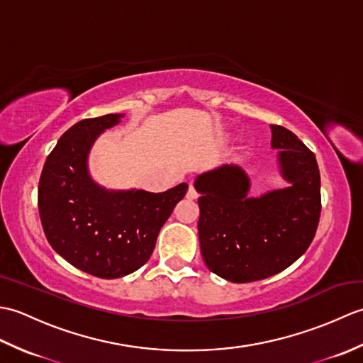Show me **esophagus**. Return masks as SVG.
Returning <instances> with one entry per match:
<instances>
[{"label": "esophagus", "instance_id": "34e87169", "mask_svg": "<svg viewBox=\"0 0 363 363\" xmlns=\"http://www.w3.org/2000/svg\"><path fill=\"white\" fill-rule=\"evenodd\" d=\"M199 195H198V191H196V189L194 187V186H190L189 187V191H187V198L189 199H196Z\"/></svg>", "mask_w": 363, "mask_h": 363}]
</instances>
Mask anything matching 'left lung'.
<instances>
[{
	"label": "left lung",
	"mask_w": 363,
	"mask_h": 363,
	"mask_svg": "<svg viewBox=\"0 0 363 363\" xmlns=\"http://www.w3.org/2000/svg\"><path fill=\"white\" fill-rule=\"evenodd\" d=\"M272 128V148L289 187L248 196L250 177L226 164L201 173L195 189L201 254L212 273L230 282L260 281L281 273L309 248L321 212L315 154L291 133Z\"/></svg>",
	"instance_id": "1"
}]
</instances>
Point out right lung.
I'll use <instances>...</instances> for the list:
<instances>
[{
	"label": "right lung",
	"instance_id": "add662e5",
	"mask_svg": "<svg viewBox=\"0 0 363 363\" xmlns=\"http://www.w3.org/2000/svg\"><path fill=\"white\" fill-rule=\"evenodd\" d=\"M125 113L81 120L59 138L38 182V213L59 256L103 279L134 273L151 257L160 228L186 196V182L162 194L109 190L91 179L89 154Z\"/></svg>",
	"mask_w": 363,
	"mask_h": 363
}]
</instances>
